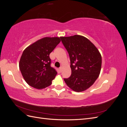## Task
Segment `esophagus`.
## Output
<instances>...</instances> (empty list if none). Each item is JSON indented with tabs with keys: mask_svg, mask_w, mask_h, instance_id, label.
Returning a JSON list of instances; mask_svg holds the SVG:
<instances>
[{
	"mask_svg": "<svg viewBox=\"0 0 127 127\" xmlns=\"http://www.w3.org/2000/svg\"><path fill=\"white\" fill-rule=\"evenodd\" d=\"M61 70H62V67H60L59 68V70H60V71H61Z\"/></svg>",
	"mask_w": 127,
	"mask_h": 127,
	"instance_id": "1",
	"label": "esophagus"
}]
</instances>
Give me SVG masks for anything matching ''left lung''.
Instances as JSON below:
<instances>
[{"mask_svg":"<svg viewBox=\"0 0 127 127\" xmlns=\"http://www.w3.org/2000/svg\"><path fill=\"white\" fill-rule=\"evenodd\" d=\"M69 53L71 75L64 80L74 91L80 92L90 88L98 77L102 57L98 50L87 38L79 35L61 36Z\"/></svg>","mask_w":127,"mask_h":127,"instance_id":"obj_1","label":"left lung"}]
</instances>
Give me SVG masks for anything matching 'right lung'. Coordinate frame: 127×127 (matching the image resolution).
<instances>
[{"label": "right lung", "mask_w": 127, "mask_h": 127, "mask_svg": "<svg viewBox=\"0 0 127 127\" xmlns=\"http://www.w3.org/2000/svg\"><path fill=\"white\" fill-rule=\"evenodd\" d=\"M61 37H44L28 46L19 63L22 75L28 85L37 90L49 86L57 72L51 67L49 55Z\"/></svg>", "instance_id": "obj_1"}]
</instances>
